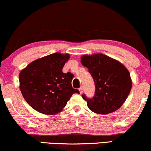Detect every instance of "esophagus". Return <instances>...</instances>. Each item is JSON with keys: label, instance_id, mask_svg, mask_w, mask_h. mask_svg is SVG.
<instances>
[{"label": "esophagus", "instance_id": "1", "mask_svg": "<svg viewBox=\"0 0 151 151\" xmlns=\"http://www.w3.org/2000/svg\"><path fill=\"white\" fill-rule=\"evenodd\" d=\"M79 93H80L81 94L83 93V87H80V88H79Z\"/></svg>", "mask_w": 151, "mask_h": 151}]
</instances>
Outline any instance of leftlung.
Masks as SVG:
<instances>
[{
    "label": "left lung",
    "instance_id": "8db88e82",
    "mask_svg": "<svg viewBox=\"0 0 151 151\" xmlns=\"http://www.w3.org/2000/svg\"><path fill=\"white\" fill-rule=\"evenodd\" d=\"M81 63L88 69L95 82L93 99L82 95L88 108L98 114H108L118 110L132 89V81L127 69L119 61L102 53L83 55Z\"/></svg>",
    "mask_w": 151,
    "mask_h": 151
}]
</instances>
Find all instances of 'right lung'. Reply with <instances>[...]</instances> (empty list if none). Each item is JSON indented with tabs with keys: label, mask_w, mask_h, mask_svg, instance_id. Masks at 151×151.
I'll return each mask as SVG.
<instances>
[{
	"label": "right lung",
	"mask_w": 151,
	"mask_h": 151,
	"mask_svg": "<svg viewBox=\"0 0 151 151\" xmlns=\"http://www.w3.org/2000/svg\"><path fill=\"white\" fill-rule=\"evenodd\" d=\"M68 53L50 54L29 63L19 74V89L27 103L44 115L60 112L74 93V75L63 73V68L70 59Z\"/></svg>",
	"instance_id": "obj_1"
}]
</instances>
